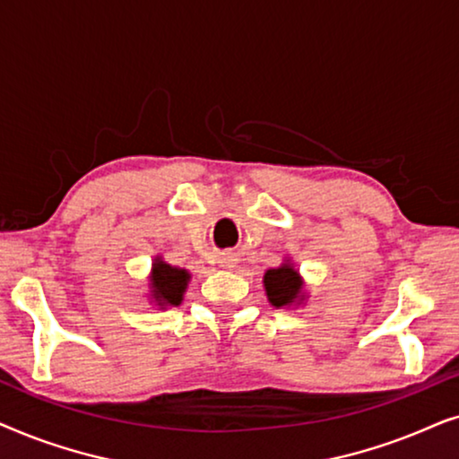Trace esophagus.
<instances>
[{"instance_id":"obj_1","label":"esophagus","mask_w":459,"mask_h":459,"mask_svg":"<svg viewBox=\"0 0 459 459\" xmlns=\"http://www.w3.org/2000/svg\"><path fill=\"white\" fill-rule=\"evenodd\" d=\"M219 265H221L223 269H231V267H236V259L231 255H225V256H221V261H219Z\"/></svg>"}]
</instances>
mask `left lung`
<instances>
[{
	"label": "left lung",
	"instance_id": "obj_1",
	"mask_svg": "<svg viewBox=\"0 0 459 459\" xmlns=\"http://www.w3.org/2000/svg\"><path fill=\"white\" fill-rule=\"evenodd\" d=\"M263 288H265L267 300L275 309H288L294 305L299 307L307 300L303 275L299 273V269L288 256L281 265L267 269L263 275Z\"/></svg>",
	"mask_w": 459,
	"mask_h": 459
}]
</instances>
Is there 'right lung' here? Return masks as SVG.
<instances>
[{
    "label": "right lung",
    "instance_id": "add662e5",
    "mask_svg": "<svg viewBox=\"0 0 459 459\" xmlns=\"http://www.w3.org/2000/svg\"><path fill=\"white\" fill-rule=\"evenodd\" d=\"M190 280L192 273L187 269L169 265L160 255H156L148 275L150 305L159 307V309H169V307L181 305Z\"/></svg>",
    "mask_w": 459,
    "mask_h": 459
}]
</instances>
